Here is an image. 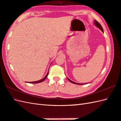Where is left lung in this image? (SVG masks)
<instances>
[{"label":"left lung","mask_w":121,"mask_h":121,"mask_svg":"<svg viewBox=\"0 0 121 121\" xmlns=\"http://www.w3.org/2000/svg\"><path fill=\"white\" fill-rule=\"evenodd\" d=\"M94 24H95V25H96V26H97V27H98L99 28V29H100V30H102V32H104V30H103V29H102V26H101V25L100 24V23L99 22H98L96 20H95L94 21ZM68 80L70 81V82H71V83H73V84H79V85H83V84H78V83H75V82H73V81H72L71 80H70V79L69 78H68Z\"/></svg>","instance_id":"1"}]
</instances>
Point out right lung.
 <instances>
[{"label": "right lung", "instance_id": "obj_1", "mask_svg": "<svg viewBox=\"0 0 121 121\" xmlns=\"http://www.w3.org/2000/svg\"><path fill=\"white\" fill-rule=\"evenodd\" d=\"M48 73H47V74H46V75L45 76V78H43L42 79H41V80H39V81H35V82H29V83H34V84H36V83H41V82H43V81L45 80V79L47 78V76H48Z\"/></svg>", "mask_w": 121, "mask_h": 121}]
</instances>
